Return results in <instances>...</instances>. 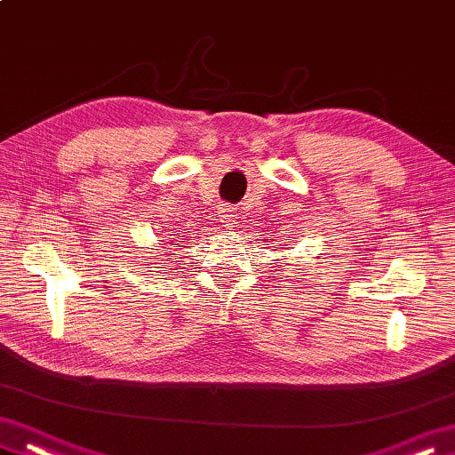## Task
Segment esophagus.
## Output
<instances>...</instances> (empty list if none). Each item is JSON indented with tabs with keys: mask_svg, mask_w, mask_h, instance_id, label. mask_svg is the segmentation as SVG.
<instances>
[{
	"mask_svg": "<svg viewBox=\"0 0 455 455\" xmlns=\"http://www.w3.org/2000/svg\"><path fill=\"white\" fill-rule=\"evenodd\" d=\"M219 217H220L222 227H227V228H233V227L236 225V219H238L236 209L230 207V205L220 207V209H219Z\"/></svg>",
	"mask_w": 455,
	"mask_h": 455,
	"instance_id": "obj_1",
	"label": "esophagus"
}]
</instances>
